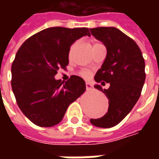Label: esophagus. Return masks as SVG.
<instances>
[{"label": "esophagus", "mask_w": 159, "mask_h": 159, "mask_svg": "<svg viewBox=\"0 0 159 159\" xmlns=\"http://www.w3.org/2000/svg\"><path fill=\"white\" fill-rule=\"evenodd\" d=\"M92 88V85H91V83H89V82H87L86 83V89H90Z\"/></svg>", "instance_id": "obj_1"}]
</instances>
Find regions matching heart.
I'll return each instance as SVG.
<instances>
[{
	"label": "heart",
	"mask_w": 159,
	"mask_h": 159,
	"mask_svg": "<svg viewBox=\"0 0 159 159\" xmlns=\"http://www.w3.org/2000/svg\"><path fill=\"white\" fill-rule=\"evenodd\" d=\"M76 44H77V42H74V43H72V44L70 45V49H69V53H68V54H69V56L71 55L73 50H74V48H76ZM79 74L82 76H83V77H88V76L90 75V72H89V70L83 69V70H80Z\"/></svg>",
	"instance_id": "heart-1"
}]
</instances>
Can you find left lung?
I'll list each match as a JSON object with an SVG mask.
<instances>
[{
  "instance_id": "8db88e82",
  "label": "left lung",
  "mask_w": 159,
  "mask_h": 159,
  "mask_svg": "<svg viewBox=\"0 0 159 159\" xmlns=\"http://www.w3.org/2000/svg\"><path fill=\"white\" fill-rule=\"evenodd\" d=\"M90 31L107 49V58L94 80L110 83L108 89L94 86L106 94L109 107L106 115L90 122L96 127L111 128L129 113L140 98L146 79L145 60L136 42L117 28L98 27Z\"/></svg>"
}]
</instances>
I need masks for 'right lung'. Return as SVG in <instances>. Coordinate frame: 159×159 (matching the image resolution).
Segmentation results:
<instances>
[{"mask_svg": "<svg viewBox=\"0 0 159 159\" xmlns=\"http://www.w3.org/2000/svg\"><path fill=\"white\" fill-rule=\"evenodd\" d=\"M83 36H90L88 28L51 27L29 37L16 53L12 92L19 109L37 126L58 124L70 105L85 92L80 76H70L66 83L54 79L69 64L70 45Z\"/></svg>", "mask_w": 159, "mask_h": 159, "instance_id": "obj_1", "label": "right lung"}]
</instances>
